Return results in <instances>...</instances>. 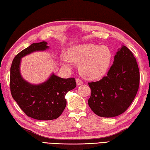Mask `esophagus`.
<instances>
[{"instance_id":"esophagus-1","label":"esophagus","mask_w":150,"mask_h":150,"mask_svg":"<svg viewBox=\"0 0 150 150\" xmlns=\"http://www.w3.org/2000/svg\"><path fill=\"white\" fill-rule=\"evenodd\" d=\"M76 83H77V86H80V85H81V84H83V81H82V80H81L80 79H79V78H77L76 79Z\"/></svg>"}]
</instances>
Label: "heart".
Returning a JSON list of instances; mask_svg holds the SVG:
<instances>
[{"mask_svg":"<svg viewBox=\"0 0 150 150\" xmlns=\"http://www.w3.org/2000/svg\"><path fill=\"white\" fill-rule=\"evenodd\" d=\"M66 58L71 63L79 64V70L84 77L95 80L105 74L112 54L107 46L85 43L70 47L66 53Z\"/></svg>","mask_w":150,"mask_h":150,"instance_id":"b5f03b06","label":"heart"}]
</instances>
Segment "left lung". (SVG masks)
<instances>
[{"instance_id": "8db88e82", "label": "left lung", "mask_w": 150, "mask_h": 150, "mask_svg": "<svg viewBox=\"0 0 150 150\" xmlns=\"http://www.w3.org/2000/svg\"><path fill=\"white\" fill-rule=\"evenodd\" d=\"M140 83L137 60L122 46L114 56L108 74L100 80L88 83L91 94L88 104L100 117H113L125 111L133 101Z\"/></svg>"}]
</instances>
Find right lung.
I'll list each match as a JSON object with an SVG mask.
<instances>
[{"label": "right lung", "instance_id": "1", "mask_svg": "<svg viewBox=\"0 0 150 150\" xmlns=\"http://www.w3.org/2000/svg\"><path fill=\"white\" fill-rule=\"evenodd\" d=\"M46 42L33 43L19 52L10 68L11 94L27 116L38 120H52L61 115L67 105L65 95L76 87L74 78H61L52 74L45 82L34 85L25 81L20 73L21 58L36 51L49 48Z\"/></svg>", "mask_w": 150, "mask_h": 150}]
</instances>
